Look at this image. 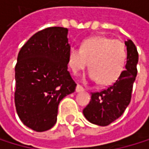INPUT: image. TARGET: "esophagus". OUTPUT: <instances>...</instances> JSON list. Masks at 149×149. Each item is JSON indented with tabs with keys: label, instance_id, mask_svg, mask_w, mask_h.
<instances>
[{
	"label": "esophagus",
	"instance_id": "obj_1",
	"mask_svg": "<svg viewBox=\"0 0 149 149\" xmlns=\"http://www.w3.org/2000/svg\"><path fill=\"white\" fill-rule=\"evenodd\" d=\"M84 88L82 86H80V84H77L76 86V88H75L76 92H82V91H84Z\"/></svg>",
	"mask_w": 149,
	"mask_h": 149
}]
</instances>
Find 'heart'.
Instances as JSON below:
<instances>
[{"label":"heart","instance_id":"heart-1","mask_svg":"<svg viewBox=\"0 0 149 149\" xmlns=\"http://www.w3.org/2000/svg\"><path fill=\"white\" fill-rule=\"evenodd\" d=\"M127 59L124 42L107 37H93L84 41L81 47L69 50V66L74 74L88 65L90 78L101 84L114 83L122 74Z\"/></svg>","mask_w":149,"mask_h":149}]
</instances>
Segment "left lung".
Wrapping results in <instances>:
<instances>
[{"mask_svg": "<svg viewBox=\"0 0 149 149\" xmlns=\"http://www.w3.org/2000/svg\"><path fill=\"white\" fill-rule=\"evenodd\" d=\"M127 56L126 70L107 88L92 93L91 101L83 110L84 116L92 124L106 127L120 117L130 103L133 84L137 73L138 53L131 40L125 42Z\"/></svg>", "mask_w": 149, "mask_h": 149, "instance_id": "obj_1", "label": "left lung"}]
</instances>
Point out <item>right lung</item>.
<instances>
[{
	"label": "right lung",
	"instance_id": "obj_1",
	"mask_svg": "<svg viewBox=\"0 0 149 149\" xmlns=\"http://www.w3.org/2000/svg\"><path fill=\"white\" fill-rule=\"evenodd\" d=\"M67 33V28H45L33 34L18 54L15 107L21 121L37 132L54 126L60 101L76 87L67 70L71 48Z\"/></svg>",
	"mask_w": 149,
	"mask_h": 149
}]
</instances>
